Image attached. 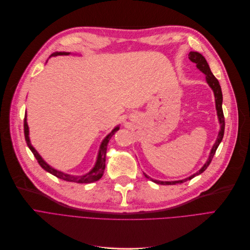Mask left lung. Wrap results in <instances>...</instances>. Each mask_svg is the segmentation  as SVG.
Here are the masks:
<instances>
[{
  "mask_svg": "<svg viewBox=\"0 0 250 250\" xmlns=\"http://www.w3.org/2000/svg\"><path fill=\"white\" fill-rule=\"evenodd\" d=\"M189 59L191 60L193 63L196 64V67L200 70L203 71V72L206 74L207 76V81L208 83V85L211 87V89L213 90V93H215V98H216V108H217V111H218V116H219V120H220V124H221V130L219 132V136H218V139L216 141V144L213 145L211 150H210V153H209V157L208 159V162L205 164V166L203 168H201L198 172H196L195 174H193L192 176H190L188 178H186V179L184 180H180V181H173V182H166V181H158V180H152L153 182H156L158 184H161V185H173V184H177V183H183V182H186L187 180H190L192 179V178H194L195 176L199 175L203 173L204 171L207 170V168L208 167V165L210 164L213 156H215L216 153V150L219 146V145L221 144V141L223 139V136H224V131H225V117H224V113H223V108H222V103H223V94H222V89H221V86H220V83L218 81V79L213 76V74L211 73V71L209 69V66L207 62V60L205 59V57L197 53V52H190L189 53ZM146 178H149L146 175Z\"/></svg>",
  "mask_w": 250,
  "mask_h": 250,
  "instance_id": "8db88e82",
  "label": "left lung"
}]
</instances>
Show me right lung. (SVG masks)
<instances>
[{"label":"right lung","instance_id":"add662e5","mask_svg":"<svg viewBox=\"0 0 250 250\" xmlns=\"http://www.w3.org/2000/svg\"><path fill=\"white\" fill-rule=\"evenodd\" d=\"M57 55H69V53H57L54 54L53 56H57ZM119 129V127H116L113 131L106 136L104 141L102 142V146H101V149L99 152V157H98V161L96 166H94V168L87 173L86 175H83V176H72V175H68L65 173H62L60 171H57L56 169L50 167L49 165H47L38 153V151L33 148V146L30 145V141H29V137H28V125L26 122V114L24 116V136H25V140H26V144L27 146L30 148V150L32 151L33 156L35 157V159L38 160L39 164L41 167L45 170L46 172H49L51 174H53L54 176L60 178L62 180L68 181V182H75V183H92L94 181H98L99 179H101L103 174H104V170L105 168V153H106V146H108L109 141L111 139V137L113 136V134L117 131Z\"/></svg>","mask_w":250,"mask_h":250}]
</instances>
